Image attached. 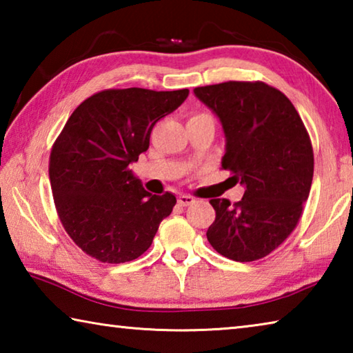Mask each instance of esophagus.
Instances as JSON below:
<instances>
[{
    "instance_id": "34e87169",
    "label": "esophagus",
    "mask_w": 353,
    "mask_h": 353,
    "mask_svg": "<svg viewBox=\"0 0 353 353\" xmlns=\"http://www.w3.org/2000/svg\"><path fill=\"white\" fill-rule=\"evenodd\" d=\"M194 202V199L191 198V196H187V194H182V196H179L177 198V204L181 205V207H188V205H191Z\"/></svg>"
}]
</instances>
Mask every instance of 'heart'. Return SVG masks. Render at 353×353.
<instances>
[{
  "instance_id": "heart-1",
  "label": "heart",
  "mask_w": 353,
  "mask_h": 353,
  "mask_svg": "<svg viewBox=\"0 0 353 353\" xmlns=\"http://www.w3.org/2000/svg\"><path fill=\"white\" fill-rule=\"evenodd\" d=\"M194 117H202V115H194Z\"/></svg>"
}]
</instances>
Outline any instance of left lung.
<instances>
[{
  "label": "left lung",
  "mask_w": 353,
  "mask_h": 353,
  "mask_svg": "<svg viewBox=\"0 0 353 353\" xmlns=\"http://www.w3.org/2000/svg\"><path fill=\"white\" fill-rule=\"evenodd\" d=\"M225 137L224 170L244 187L240 202L212 199L207 240L235 261L263 259L294 230L313 181V148L294 105L265 82L194 88Z\"/></svg>",
  "instance_id": "obj_1"
}]
</instances>
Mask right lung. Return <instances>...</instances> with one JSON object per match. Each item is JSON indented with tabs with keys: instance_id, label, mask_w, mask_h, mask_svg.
I'll return each instance as SVG.
<instances>
[{
	"instance_id": "1",
	"label": "right lung",
	"mask_w": 353,
	"mask_h": 353,
	"mask_svg": "<svg viewBox=\"0 0 353 353\" xmlns=\"http://www.w3.org/2000/svg\"><path fill=\"white\" fill-rule=\"evenodd\" d=\"M190 90H104L71 113L52 146L50 181L59 218L77 246L103 263L139 259L152 244L176 196L151 194L130 163L149 148L160 118Z\"/></svg>"
}]
</instances>
